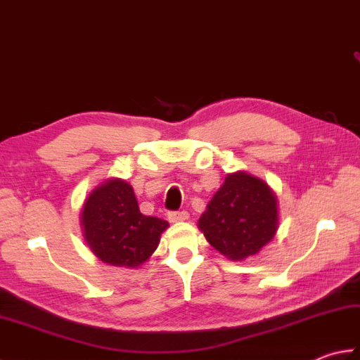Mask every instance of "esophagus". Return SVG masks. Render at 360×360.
Instances as JSON below:
<instances>
[{
    "instance_id": "esophagus-1",
    "label": "esophagus",
    "mask_w": 360,
    "mask_h": 360,
    "mask_svg": "<svg viewBox=\"0 0 360 360\" xmlns=\"http://www.w3.org/2000/svg\"><path fill=\"white\" fill-rule=\"evenodd\" d=\"M188 213L187 212H168V221L170 223H181V221H187Z\"/></svg>"
}]
</instances>
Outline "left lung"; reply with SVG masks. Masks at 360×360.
<instances>
[{"instance_id":"1","label":"left lung","mask_w":360,"mask_h":360,"mask_svg":"<svg viewBox=\"0 0 360 360\" xmlns=\"http://www.w3.org/2000/svg\"><path fill=\"white\" fill-rule=\"evenodd\" d=\"M210 246L232 262L257 255L278 231V201L263 179L229 173L198 221Z\"/></svg>"}]
</instances>
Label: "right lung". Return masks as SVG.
<instances>
[{
    "instance_id": "add662e5",
    "label": "right lung",
    "mask_w": 360,
    "mask_h": 360,
    "mask_svg": "<svg viewBox=\"0 0 360 360\" xmlns=\"http://www.w3.org/2000/svg\"><path fill=\"white\" fill-rule=\"evenodd\" d=\"M80 226L83 238L98 259L134 269L148 262L168 223L142 215L133 187L120 178H108L83 202Z\"/></svg>"
}]
</instances>
